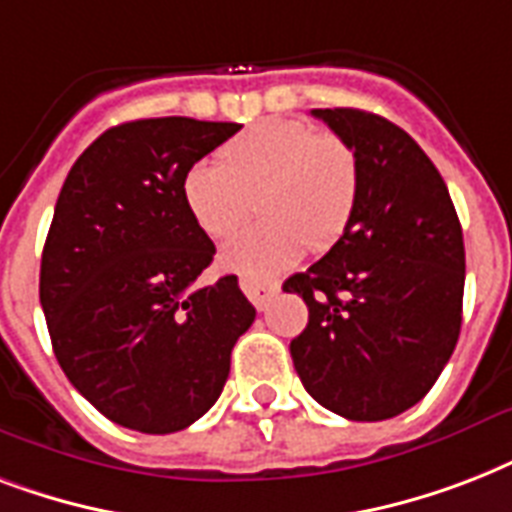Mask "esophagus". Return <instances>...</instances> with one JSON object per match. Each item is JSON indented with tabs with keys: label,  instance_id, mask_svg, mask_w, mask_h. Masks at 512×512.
Returning <instances> with one entry per match:
<instances>
[{
	"label": "esophagus",
	"instance_id": "34e87169",
	"mask_svg": "<svg viewBox=\"0 0 512 512\" xmlns=\"http://www.w3.org/2000/svg\"><path fill=\"white\" fill-rule=\"evenodd\" d=\"M239 287L241 292L249 297V303L255 305L257 311H263L265 305H268V300L279 292V284L268 279H241Z\"/></svg>",
	"mask_w": 512,
	"mask_h": 512
}]
</instances>
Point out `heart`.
<instances>
[{
	"instance_id": "obj_1",
	"label": "heart",
	"mask_w": 512,
	"mask_h": 512,
	"mask_svg": "<svg viewBox=\"0 0 512 512\" xmlns=\"http://www.w3.org/2000/svg\"><path fill=\"white\" fill-rule=\"evenodd\" d=\"M257 204L265 217L220 252L225 271L268 279L308 252H327L345 236L358 199V164L348 143L316 127L268 119L199 159L183 177V199L201 231L225 239Z\"/></svg>"
}]
</instances>
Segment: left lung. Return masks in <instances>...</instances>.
Returning <instances> with one entry per match:
<instances>
[{
    "label": "left lung",
    "instance_id": "1",
    "mask_svg": "<svg viewBox=\"0 0 512 512\" xmlns=\"http://www.w3.org/2000/svg\"><path fill=\"white\" fill-rule=\"evenodd\" d=\"M311 114L356 154L358 199L345 236L284 281L308 305L289 353L329 412L390 420L425 398L460 337V217L436 164L401 127L358 108Z\"/></svg>",
    "mask_w": 512,
    "mask_h": 512
}]
</instances>
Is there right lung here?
<instances>
[{
	"mask_svg": "<svg viewBox=\"0 0 512 512\" xmlns=\"http://www.w3.org/2000/svg\"><path fill=\"white\" fill-rule=\"evenodd\" d=\"M239 130L188 116L124 122L60 188L39 303L60 369L122 428L164 436L207 414L255 321L236 276L199 284L215 244L183 199L191 164Z\"/></svg>",
	"mask_w": 512,
	"mask_h": 512,
	"instance_id": "1",
	"label": "right lung"
}]
</instances>
